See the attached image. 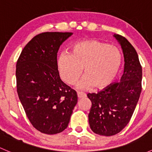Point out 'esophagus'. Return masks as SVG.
Wrapping results in <instances>:
<instances>
[{
	"label": "esophagus",
	"mask_w": 152,
	"mask_h": 152,
	"mask_svg": "<svg viewBox=\"0 0 152 152\" xmlns=\"http://www.w3.org/2000/svg\"><path fill=\"white\" fill-rule=\"evenodd\" d=\"M77 95H78V98H79V99H82V98H84L86 96L85 93H82V92H78Z\"/></svg>",
	"instance_id": "obj_1"
}]
</instances>
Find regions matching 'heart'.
I'll return each mask as SVG.
<instances>
[{"label":"heart","instance_id":"b5f03b06","mask_svg":"<svg viewBox=\"0 0 152 152\" xmlns=\"http://www.w3.org/2000/svg\"><path fill=\"white\" fill-rule=\"evenodd\" d=\"M121 63L122 55L117 47L95 39L76 42L70 53H60L56 60L58 72L65 83L73 85L84 68L85 74L78 87L90 89L96 86L99 90L113 84Z\"/></svg>","mask_w":152,"mask_h":152}]
</instances>
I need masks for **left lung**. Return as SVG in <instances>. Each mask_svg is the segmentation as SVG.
Returning a JSON list of instances; mask_svg holds the SVG:
<instances>
[{"instance_id": "1", "label": "left lung", "mask_w": 152, "mask_h": 152, "mask_svg": "<svg viewBox=\"0 0 152 152\" xmlns=\"http://www.w3.org/2000/svg\"><path fill=\"white\" fill-rule=\"evenodd\" d=\"M113 36L120 43L124 57V70L119 82L98 92L88 93L92 102L88 115L93 132L112 136L128 124L135 110L142 90V67L134 47L124 37Z\"/></svg>"}]
</instances>
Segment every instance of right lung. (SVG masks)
Returning <instances> with one entry per match:
<instances>
[{
    "instance_id": "add662e5",
    "label": "right lung",
    "mask_w": 152,
    "mask_h": 152,
    "mask_svg": "<svg viewBox=\"0 0 152 152\" xmlns=\"http://www.w3.org/2000/svg\"><path fill=\"white\" fill-rule=\"evenodd\" d=\"M71 32H44L24 47L16 65L17 91L28 120L47 134L62 132L77 104V93L58 72L57 52Z\"/></svg>"
}]
</instances>
